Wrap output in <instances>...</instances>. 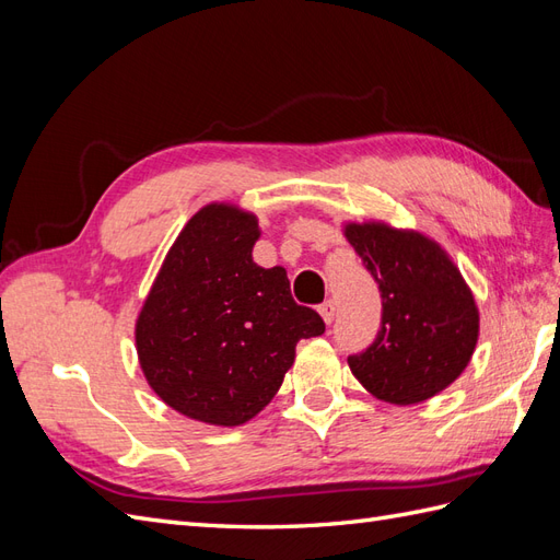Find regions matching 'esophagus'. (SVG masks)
<instances>
[{
    "mask_svg": "<svg viewBox=\"0 0 560 560\" xmlns=\"http://www.w3.org/2000/svg\"><path fill=\"white\" fill-rule=\"evenodd\" d=\"M319 315H322V319L327 322V325H331L334 317H336V303H334L331 299H327V301L319 306Z\"/></svg>",
    "mask_w": 560,
    "mask_h": 560,
    "instance_id": "esophagus-1",
    "label": "esophagus"
}]
</instances>
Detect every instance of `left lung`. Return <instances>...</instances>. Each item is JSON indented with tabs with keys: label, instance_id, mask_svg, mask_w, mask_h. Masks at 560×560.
<instances>
[{
	"label": "left lung",
	"instance_id": "8db88e82",
	"mask_svg": "<svg viewBox=\"0 0 560 560\" xmlns=\"http://www.w3.org/2000/svg\"><path fill=\"white\" fill-rule=\"evenodd\" d=\"M343 233L383 299L376 341L348 358L352 376L397 406L439 395L463 374L479 338V308L460 270L418 231L364 222Z\"/></svg>",
	"mask_w": 560,
	"mask_h": 560
}]
</instances>
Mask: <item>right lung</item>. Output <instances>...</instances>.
<instances>
[{
  "instance_id": "add662e5",
  "label": "right lung",
  "mask_w": 560,
  "mask_h": 560,
  "mask_svg": "<svg viewBox=\"0 0 560 560\" xmlns=\"http://www.w3.org/2000/svg\"><path fill=\"white\" fill-rule=\"evenodd\" d=\"M259 222L231 202L198 210L173 243L135 322L151 389L177 413L243 425L276 397L301 338L325 322L290 292L282 266L252 261Z\"/></svg>"
}]
</instances>
